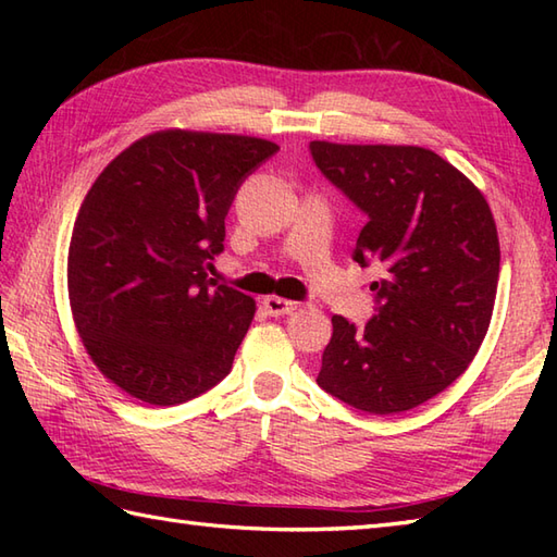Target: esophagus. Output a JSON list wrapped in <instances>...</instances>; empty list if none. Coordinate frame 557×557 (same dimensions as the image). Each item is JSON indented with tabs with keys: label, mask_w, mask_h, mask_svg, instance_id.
Returning <instances> with one entry per match:
<instances>
[{
	"label": "esophagus",
	"mask_w": 557,
	"mask_h": 557,
	"mask_svg": "<svg viewBox=\"0 0 557 557\" xmlns=\"http://www.w3.org/2000/svg\"><path fill=\"white\" fill-rule=\"evenodd\" d=\"M265 311L270 315H289L299 309L297 301H289V299H282V297H265L263 299Z\"/></svg>",
	"instance_id": "1"
}]
</instances>
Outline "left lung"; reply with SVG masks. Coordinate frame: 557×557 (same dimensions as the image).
<instances>
[{
    "mask_svg": "<svg viewBox=\"0 0 557 557\" xmlns=\"http://www.w3.org/2000/svg\"><path fill=\"white\" fill-rule=\"evenodd\" d=\"M311 156L369 222L354 260H375L377 315H333L315 383L369 413L423 405L467 371L488 333L500 242L488 200L429 148L311 140Z\"/></svg>",
    "mask_w": 557,
    "mask_h": 557,
    "instance_id": "obj_1",
    "label": "left lung"
}]
</instances>
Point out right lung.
I'll return each instance as SVG.
<instances>
[{
    "instance_id": "obj_1",
    "label": "right lung",
    "mask_w": 557,
    "mask_h": 557,
    "mask_svg": "<svg viewBox=\"0 0 557 557\" xmlns=\"http://www.w3.org/2000/svg\"><path fill=\"white\" fill-rule=\"evenodd\" d=\"M277 144L164 128L122 150L81 203L69 304L98 371L152 407L182 405L230 373L256 301L208 280L236 188Z\"/></svg>"
}]
</instances>
